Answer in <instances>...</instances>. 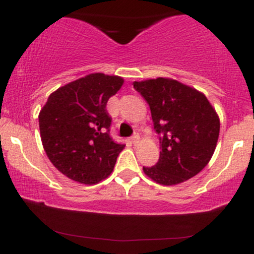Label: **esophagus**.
<instances>
[{
	"mask_svg": "<svg viewBox=\"0 0 254 254\" xmlns=\"http://www.w3.org/2000/svg\"><path fill=\"white\" fill-rule=\"evenodd\" d=\"M139 139H141V138H139L138 135H133L132 137H131V142H132L133 145L138 144L139 143Z\"/></svg>",
	"mask_w": 254,
	"mask_h": 254,
	"instance_id": "1",
	"label": "esophagus"
}]
</instances>
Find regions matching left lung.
Returning a JSON list of instances; mask_svg holds the SVG:
<instances>
[{
  "label": "left lung",
  "mask_w": 254,
  "mask_h": 254,
  "mask_svg": "<svg viewBox=\"0 0 254 254\" xmlns=\"http://www.w3.org/2000/svg\"><path fill=\"white\" fill-rule=\"evenodd\" d=\"M133 88L150 107L160 137L159 161L144 174L164 186L182 184L209 164L220 135V118L208 98L168 77L135 81Z\"/></svg>",
  "instance_id": "1"
}]
</instances>
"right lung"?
I'll return each mask as SVG.
<instances>
[{"label":"right lung","mask_w":254,"mask_h":254,"mask_svg":"<svg viewBox=\"0 0 254 254\" xmlns=\"http://www.w3.org/2000/svg\"><path fill=\"white\" fill-rule=\"evenodd\" d=\"M124 78L103 72L86 75L52 92L39 112L43 148L61 173L84 185L106 179L124 144L109 135L106 104Z\"/></svg>","instance_id":"1"}]
</instances>
